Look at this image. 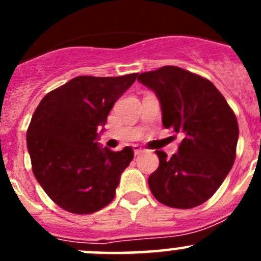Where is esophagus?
<instances>
[{
	"mask_svg": "<svg viewBox=\"0 0 261 261\" xmlns=\"http://www.w3.org/2000/svg\"><path fill=\"white\" fill-rule=\"evenodd\" d=\"M133 151H135V155H140L141 153H144V149L138 145H133Z\"/></svg>",
	"mask_w": 261,
	"mask_h": 261,
	"instance_id": "obj_1",
	"label": "esophagus"
}]
</instances>
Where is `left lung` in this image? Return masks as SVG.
Segmentation results:
<instances>
[{
	"instance_id": "1",
	"label": "left lung",
	"mask_w": 261,
	"mask_h": 261,
	"mask_svg": "<svg viewBox=\"0 0 261 261\" xmlns=\"http://www.w3.org/2000/svg\"><path fill=\"white\" fill-rule=\"evenodd\" d=\"M161 105L162 124L183 137L176 154L155 150L159 166L147 183L159 202L195 208L214 195L231 170L239 137L238 121L211 81L177 66L138 75Z\"/></svg>"
}]
</instances>
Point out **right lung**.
<instances>
[{"label": "right lung", "mask_w": 261, "mask_h": 261, "mask_svg": "<svg viewBox=\"0 0 261 261\" xmlns=\"http://www.w3.org/2000/svg\"><path fill=\"white\" fill-rule=\"evenodd\" d=\"M137 78L80 75L48 93L32 115L27 149L32 172L50 200L74 214L100 211L115 197L132 147L98 144L115 102Z\"/></svg>", "instance_id": "add662e5"}]
</instances>
